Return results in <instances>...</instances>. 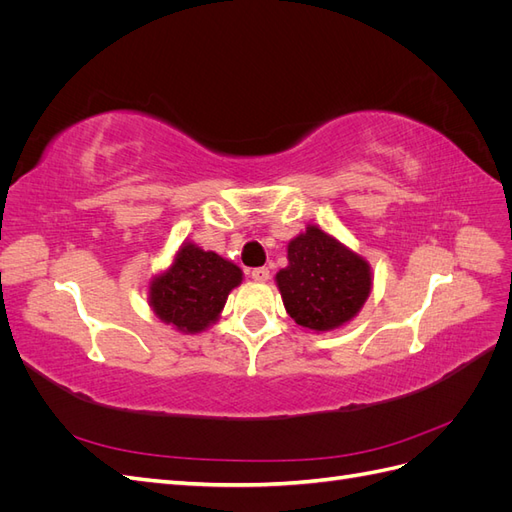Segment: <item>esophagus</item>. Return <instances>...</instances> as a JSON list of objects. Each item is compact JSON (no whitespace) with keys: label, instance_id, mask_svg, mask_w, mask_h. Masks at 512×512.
Returning <instances> with one entry per match:
<instances>
[{"label":"esophagus","instance_id":"obj_1","mask_svg":"<svg viewBox=\"0 0 512 512\" xmlns=\"http://www.w3.org/2000/svg\"><path fill=\"white\" fill-rule=\"evenodd\" d=\"M250 275H252V280H256V282H267L271 277V271L267 267H258V269H252Z\"/></svg>","mask_w":512,"mask_h":512}]
</instances>
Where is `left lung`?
Instances as JSON below:
<instances>
[{"instance_id":"left-lung-1","label":"left lung","mask_w":512,"mask_h":512,"mask_svg":"<svg viewBox=\"0 0 512 512\" xmlns=\"http://www.w3.org/2000/svg\"><path fill=\"white\" fill-rule=\"evenodd\" d=\"M275 280L290 318L312 331L342 327L371 292L367 260L318 226L288 243V267Z\"/></svg>"}]
</instances>
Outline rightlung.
I'll list each match as a JSON object with an SVG mask.
<instances>
[{"label": "right lung", "mask_w": 512, "mask_h": 512, "mask_svg": "<svg viewBox=\"0 0 512 512\" xmlns=\"http://www.w3.org/2000/svg\"><path fill=\"white\" fill-rule=\"evenodd\" d=\"M241 269L215 252L183 243L173 265L149 286L156 316L183 333H200L218 320L228 292L241 284Z\"/></svg>", "instance_id": "add662e5"}]
</instances>
